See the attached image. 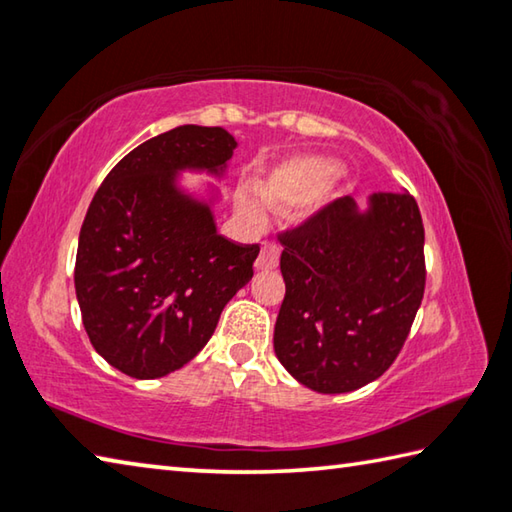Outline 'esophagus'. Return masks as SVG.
<instances>
[{"label":"esophagus","mask_w":512,"mask_h":512,"mask_svg":"<svg viewBox=\"0 0 512 512\" xmlns=\"http://www.w3.org/2000/svg\"><path fill=\"white\" fill-rule=\"evenodd\" d=\"M277 264H280V246L273 244V241H264L262 253H259L255 262V268L257 271H271V268H275Z\"/></svg>","instance_id":"34e87169"}]
</instances>
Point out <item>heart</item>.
<instances>
[{
  "label": "heart",
  "mask_w": 512,
  "mask_h": 512,
  "mask_svg": "<svg viewBox=\"0 0 512 512\" xmlns=\"http://www.w3.org/2000/svg\"><path fill=\"white\" fill-rule=\"evenodd\" d=\"M338 163L318 156H302L275 165L262 181V197L241 192L237 197V210L253 224L266 217V206L286 212L300 203L313 199L336 179Z\"/></svg>",
  "instance_id": "obj_1"
}]
</instances>
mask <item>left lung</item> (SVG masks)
<instances>
[{"label":"left lung","instance_id":"obj_1","mask_svg":"<svg viewBox=\"0 0 512 512\" xmlns=\"http://www.w3.org/2000/svg\"><path fill=\"white\" fill-rule=\"evenodd\" d=\"M286 295L275 356L297 383L347 394L385 374L425 291V230L410 192L336 199L280 237Z\"/></svg>","mask_w":512,"mask_h":512}]
</instances>
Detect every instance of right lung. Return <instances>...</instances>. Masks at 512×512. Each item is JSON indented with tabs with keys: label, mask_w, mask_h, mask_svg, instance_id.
Instances as JSON below:
<instances>
[{
	"label": "right lung",
	"mask_w": 512,
	"mask_h": 512,
	"mask_svg": "<svg viewBox=\"0 0 512 512\" xmlns=\"http://www.w3.org/2000/svg\"><path fill=\"white\" fill-rule=\"evenodd\" d=\"M237 141L224 127L181 125L138 145L107 174L87 210L76 297L91 345L123 374H172L206 347L219 315L253 277L257 244L217 232L212 203L179 174H226Z\"/></svg>",
	"instance_id": "1"
}]
</instances>
